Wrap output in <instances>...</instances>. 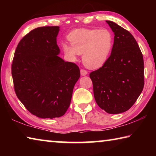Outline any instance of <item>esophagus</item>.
I'll return each instance as SVG.
<instances>
[{
	"label": "esophagus",
	"instance_id": "34e87169",
	"mask_svg": "<svg viewBox=\"0 0 156 156\" xmlns=\"http://www.w3.org/2000/svg\"><path fill=\"white\" fill-rule=\"evenodd\" d=\"M87 71L84 69H80V74L81 76H86L87 74Z\"/></svg>",
	"mask_w": 156,
	"mask_h": 156
}]
</instances>
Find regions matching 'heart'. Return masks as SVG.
<instances>
[{
	"instance_id": "heart-1",
	"label": "heart",
	"mask_w": 156,
	"mask_h": 156,
	"mask_svg": "<svg viewBox=\"0 0 156 156\" xmlns=\"http://www.w3.org/2000/svg\"><path fill=\"white\" fill-rule=\"evenodd\" d=\"M70 44H62V51L69 59L75 60L83 54V61L87 67L97 69L104 65L112 51L114 37L107 29H77L68 34Z\"/></svg>"
}]
</instances>
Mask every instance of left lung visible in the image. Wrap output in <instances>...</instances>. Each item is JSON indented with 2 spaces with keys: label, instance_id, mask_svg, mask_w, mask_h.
<instances>
[{
  "label": "left lung",
  "instance_id": "left-lung-1",
  "mask_svg": "<svg viewBox=\"0 0 156 156\" xmlns=\"http://www.w3.org/2000/svg\"><path fill=\"white\" fill-rule=\"evenodd\" d=\"M114 43L106 63L90 73L98 105L111 114L129 110L144 87V60L132 34L110 20Z\"/></svg>",
  "mask_w": 156,
  "mask_h": 156
}]
</instances>
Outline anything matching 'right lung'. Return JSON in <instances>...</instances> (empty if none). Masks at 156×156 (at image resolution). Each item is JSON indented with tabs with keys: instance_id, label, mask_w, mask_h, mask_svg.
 Returning <instances> with one entry per match:
<instances>
[{
	"instance_id": "add662e5",
	"label": "right lung",
	"mask_w": 156,
	"mask_h": 156,
	"mask_svg": "<svg viewBox=\"0 0 156 156\" xmlns=\"http://www.w3.org/2000/svg\"><path fill=\"white\" fill-rule=\"evenodd\" d=\"M58 26L34 29L20 41L12 64L18 98L31 114L58 118L69 107L73 89L80 78L78 66L58 55Z\"/></svg>"
}]
</instances>
